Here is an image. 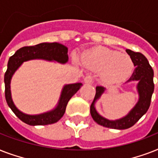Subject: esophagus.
Returning <instances> with one entry per match:
<instances>
[{"label": "esophagus", "mask_w": 158, "mask_h": 158, "mask_svg": "<svg viewBox=\"0 0 158 158\" xmlns=\"http://www.w3.org/2000/svg\"><path fill=\"white\" fill-rule=\"evenodd\" d=\"M84 81L85 84H93L94 83V78L91 75H87L84 78Z\"/></svg>", "instance_id": "obj_1"}]
</instances>
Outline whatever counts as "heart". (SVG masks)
I'll return each instance as SVG.
<instances>
[{
	"label": "heart",
	"mask_w": 158,
	"mask_h": 158,
	"mask_svg": "<svg viewBox=\"0 0 158 158\" xmlns=\"http://www.w3.org/2000/svg\"><path fill=\"white\" fill-rule=\"evenodd\" d=\"M81 62L86 69L101 72L102 76L108 83L118 84L131 75L135 64L128 55L99 48L89 51L82 55Z\"/></svg>",
	"instance_id": "b5f03b06"
}]
</instances>
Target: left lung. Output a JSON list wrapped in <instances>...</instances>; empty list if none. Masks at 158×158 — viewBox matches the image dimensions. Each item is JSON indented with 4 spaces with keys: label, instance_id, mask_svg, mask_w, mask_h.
I'll use <instances>...</instances> for the list:
<instances>
[{
    "label": "left lung",
    "instance_id": "left-lung-1",
    "mask_svg": "<svg viewBox=\"0 0 158 158\" xmlns=\"http://www.w3.org/2000/svg\"><path fill=\"white\" fill-rule=\"evenodd\" d=\"M126 52L132 59L135 69L132 75L126 83L137 81L139 100L130 112L124 117L117 120H108L102 116L96 110L95 103L105 92L106 89L102 86L96 87V95L94 102L90 106V113L93 119L98 125L104 127L115 129V130H125L135 125L145 113L147 112L151 103L152 95L154 91L153 84V70L149 64L146 57L140 52H135L130 49H126Z\"/></svg>",
    "mask_w": 158,
    "mask_h": 158
}]
</instances>
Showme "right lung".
<instances>
[{
    "instance_id": "obj_1",
    "label": "right lung",
    "mask_w": 158,
    "mask_h": 158,
    "mask_svg": "<svg viewBox=\"0 0 158 158\" xmlns=\"http://www.w3.org/2000/svg\"><path fill=\"white\" fill-rule=\"evenodd\" d=\"M31 60H44L65 64L69 60L68 48L59 43H42L32 47H23L10 57L7 70L5 74V95L6 102L19 119L29 125H46L57 122L65 112L69 99L79 91L81 83L65 84L61 90L56 106L52 110L38 115H28L22 112L14 103L11 98L10 81L12 76L23 62Z\"/></svg>"
}]
</instances>
